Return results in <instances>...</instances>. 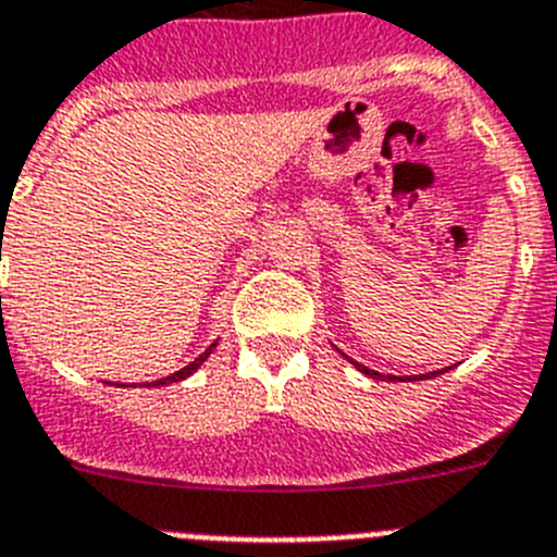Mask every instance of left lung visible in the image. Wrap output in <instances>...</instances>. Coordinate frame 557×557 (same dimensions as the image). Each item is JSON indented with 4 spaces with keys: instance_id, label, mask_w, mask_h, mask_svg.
I'll use <instances>...</instances> for the list:
<instances>
[{
    "instance_id": "1",
    "label": "left lung",
    "mask_w": 557,
    "mask_h": 557,
    "mask_svg": "<svg viewBox=\"0 0 557 557\" xmlns=\"http://www.w3.org/2000/svg\"><path fill=\"white\" fill-rule=\"evenodd\" d=\"M352 366H355V369H358V372L369 374V377H374V380H377V377H383V374L372 372V369H366L363 363H355V360H352ZM438 374H441V372H433V374H419V380H422V377H438ZM388 380H403V377H388ZM408 380H410V377H408Z\"/></svg>"
}]
</instances>
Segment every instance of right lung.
<instances>
[{
	"label": "right lung",
	"instance_id": "1",
	"mask_svg": "<svg viewBox=\"0 0 557 557\" xmlns=\"http://www.w3.org/2000/svg\"><path fill=\"white\" fill-rule=\"evenodd\" d=\"M213 347H216V344H213ZM213 347H210V349H205V352L199 355V358L194 360V363H188V366H185V369H180V372H174L172 377L154 380V383H147V385H166V383H177V380H185V377H188V374H194V372H197V369H199V366L205 363V360H208V355L213 352Z\"/></svg>",
	"mask_w": 557,
	"mask_h": 557
}]
</instances>
